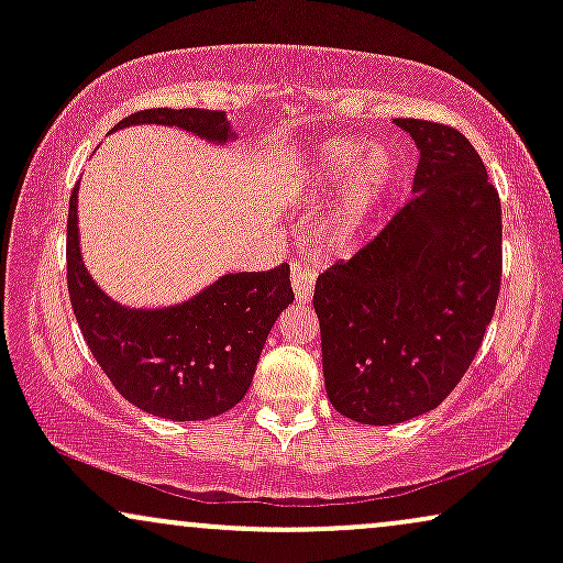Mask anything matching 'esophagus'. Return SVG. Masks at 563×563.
<instances>
[{
  "instance_id": "esophagus-1",
  "label": "esophagus",
  "mask_w": 563,
  "mask_h": 563,
  "mask_svg": "<svg viewBox=\"0 0 563 563\" xmlns=\"http://www.w3.org/2000/svg\"><path fill=\"white\" fill-rule=\"evenodd\" d=\"M314 267L309 262H294L290 264V288H294L296 301L307 303L314 294Z\"/></svg>"
}]
</instances>
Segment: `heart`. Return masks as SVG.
I'll return each instance as SVG.
<instances>
[{
	"instance_id": "heart-1",
	"label": "heart",
	"mask_w": 563,
	"mask_h": 563,
	"mask_svg": "<svg viewBox=\"0 0 563 563\" xmlns=\"http://www.w3.org/2000/svg\"><path fill=\"white\" fill-rule=\"evenodd\" d=\"M314 174L322 183H339L346 177L335 200L333 230L341 238H349L371 222L397 183V158L386 145H371L363 153L357 142L341 140L322 147Z\"/></svg>"
}]
</instances>
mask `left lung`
Returning a JSON list of instances; mask_svg holds the SVG:
<instances>
[{"mask_svg": "<svg viewBox=\"0 0 563 563\" xmlns=\"http://www.w3.org/2000/svg\"><path fill=\"white\" fill-rule=\"evenodd\" d=\"M394 124L421 151L416 196L314 286L328 399L367 426L410 421L455 389L503 275L500 198L474 145L434 121Z\"/></svg>", "mask_w": 563, "mask_h": 563, "instance_id": "left-lung-1", "label": "left lung"}]
</instances>
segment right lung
<instances>
[{
  "mask_svg": "<svg viewBox=\"0 0 563 563\" xmlns=\"http://www.w3.org/2000/svg\"><path fill=\"white\" fill-rule=\"evenodd\" d=\"M164 124L211 142L235 137L222 111L151 108L119 126ZM76 187L68 203V294L84 341L115 391L169 421H206L243 399L277 314L294 301L288 264L267 273L219 277L190 301L166 309H126L102 294L79 254Z\"/></svg>",
  "mask_w": 563,
  "mask_h": 563,
  "instance_id": "1",
  "label": "right lung"
}]
</instances>
